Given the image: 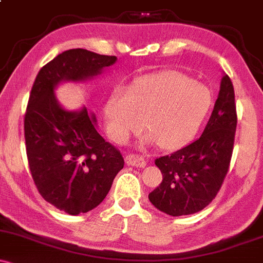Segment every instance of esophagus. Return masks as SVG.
Returning a JSON list of instances; mask_svg holds the SVG:
<instances>
[{
    "instance_id": "1",
    "label": "esophagus",
    "mask_w": 263,
    "mask_h": 263,
    "mask_svg": "<svg viewBox=\"0 0 263 263\" xmlns=\"http://www.w3.org/2000/svg\"><path fill=\"white\" fill-rule=\"evenodd\" d=\"M126 162L129 166H136V167H143L146 166V159L141 155L137 154H129L127 155Z\"/></svg>"
}]
</instances>
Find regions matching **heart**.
<instances>
[{
  "label": "heart",
  "mask_w": 263,
  "mask_h": 263,
  "mask_svg": "<svg viewBox=\"0 0 263 263\" xmlns=\"http://www.w3.org/2000/svg\"><path fill=\"white\" fill-rule=\"evenodd\" d=\"M212 106V93L179 71L166 70L143 77L131 90L117 88L106 104V118L113 139L124 141L143 126L150 140L174 150L195 136Z\"/></svg>",
  "instance_id": "obj_1"
}]
</instances>
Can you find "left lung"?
Instances as JSON below:
<instances>
[{"mask_svg": "<svg viewBox=\"0 0 263 263\" xmlns=\"http://www.w3.org/2000/svg\"><path fill=\"white\" fill-rule=\"evenodd\" d=\"M236 128L234 88L231 78L224 76L201 136L180 150L155 160L162 181L148 194L151 203L173 217L194 214L209 205L229 170Z\"/></svg>", "mask_w": 263, "mask_h": 263, "instance_id": "8db88e82", "label": "left lung"}]
</instances>
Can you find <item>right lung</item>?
<instances>
[{"label": "right lung", "mask_w": 263, "mask_h": 263, "mask_svg": "<svg viewBox=\"0 0 263 263\" xmlns=\"http://www.w3.org/2000/svg\"><path fill=\"white\" fill-rule=\"evenodd\" d=\"M117 58L70 49L40 69L32 84L24 129L30 173L40 195L70 215L103 201L124 160L96 128L88 109L69 112L54 96L63 81H85L115 64Z\"/></svg>", "instance_id": "right-lung-1"}]
</instances>
